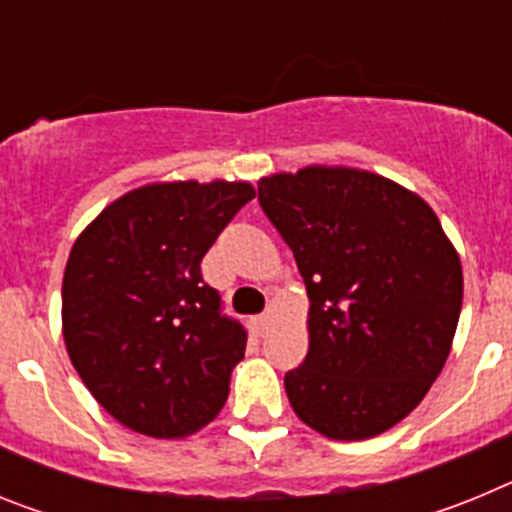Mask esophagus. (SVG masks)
Returning a JSON list of instances; mask_svg holds the SVG:
<instances>
[{
  "instance_id": "34e87169",
  "label": "esophagus",
  "mask_w": 512,
  "mask_h": 512,
  "mask_svg": "<svg viewBox=\"0 0 512 512\" xmlns=\"http://www.w3.org/2000/svg\"><path fill=\"white\" fill-rule=\"evenodd\" d=\"M269 312H261V315H256V318H253V328H256V333H259L261 338L266 336V333H269Z\"/></svg>"
}]
</instances>
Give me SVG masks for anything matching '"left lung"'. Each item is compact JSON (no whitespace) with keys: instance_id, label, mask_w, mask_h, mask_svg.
<instances>
[{"instance_id":"left-lung-1","label":"left lung","mask_w":512,"mask_h":512,"mask_svg":"<svg viewBox=\"0 0 512 512\" xmlns=\"http://www.w3.org/2000/svg\"><path fill=\"white\" fill-rule=\"evenodd\" d=\"M259 205L310 297V348L284 374L297 418L336 441L379 436L449 359L464 295L454 246L418 194L369 171L266 176Z\"/></svg>"}]
</instances>
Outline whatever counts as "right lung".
Masks as SVG:
<instances>
[{
  "label": "right lung",
  "instance_id": "right-lung-1",
  "mask_svg": "<svg viewBox=\"0 0 512 512\" xmlns=\"http://www.w3.org/2000/svg\"><path fill=\"white\" fill-rule=\"evenodd\" d=\"M253 197L246 182L148 184L76 238L63 341L94 400L130 431L189 436L223 410L248 333L200 264Z\"/></svg>",
  "mask_w": 512,
  "mask_h": 512
}]
</instances>
